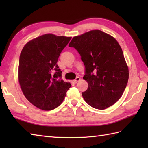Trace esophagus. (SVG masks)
Listing matches in <instances>:
<instances>
[{"instance_id":"34e87169","label":"esophagus","mask_w":148,"mask_h":148,"mask_svg":"<svg viewBox=\"0 0 148 148\" xmlns=\"http://www.w3.org/2000/svg\"><path fill=\"white\" fill-rule=\"evenodd\" d=\"M80 77H77L76 78V79H75L73 81H74V83H77V82H78V81H80Z\"/></svg>"}]
</instances>
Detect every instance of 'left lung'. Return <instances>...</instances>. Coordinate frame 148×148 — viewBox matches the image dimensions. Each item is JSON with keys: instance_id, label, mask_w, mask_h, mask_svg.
I'll return each mask as SVG.
<instances>
[{"instance_id": "left-lung-1", "label": "left lung", "mask_w": 148, "mask_h": 148, "mask_svg": "<svg viewBox=\"0 0 148 148\" xmlns=\"http://www.w3.org/2000/svg\"><path fill=\"white\" fill-rule=\"evenodd\" d=\"M69 46L79 53L85 67L83 79L88 88L82 95L86 102L101 110L115 103L126 88L129 74L117 40L95 30L73 37Z\"/></svg>"}]
</instances>
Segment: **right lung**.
Segmentation results:
<instances>
[{
  "label": "right lung",
  "mask_w": 148,
  "mask_h": 148,
  "mask_svg": "<svg viewBox=\"0 0 148 148\" xmlns=\"http://www.w3.org/2000/svg\"><path fill=\"white\" fill-rule=\"evenodd\" d=\"M71 37L45 34L27 42L20 56L18 79L27 99L42 110L49 111L64 100L71 83L62 79L56 64Z\"/></svg>",
  "instance_id": "right-lung-1"
}]
</instances>
